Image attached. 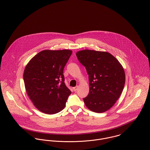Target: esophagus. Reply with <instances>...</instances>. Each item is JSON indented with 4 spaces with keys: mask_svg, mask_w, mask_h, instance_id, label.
Listing matches in <instances>:
<instances>
[{
    "mask_svg": "<svg viewBox=\"0 0 150 150\" xmlns=\"http://www.w3.org/2000/svg\"><path fill=\"white\" fill-rule=\"evenodd\" d=\"M78 86H76V87H73V90H74V91H76L77 90V89H78Z\"/></svg>",
    "mask_w": 150,
    "mask_h": 150,
    "instance_id": "obj_1",
    "label": "esophagus"
}]
</instances>
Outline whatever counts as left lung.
Returning <instances> with one entry per match:
<instances>
[{
    "mask_svg": "<svg viewBox=\"0 0 150 150\" xmlns=\"http://www.w3.org/2000/svg\"><path fill=\"white\" fill-rule=\"evenodd\" d=\"M76 57L88 74L89 93L83 98L85 105L96 113L110 109L124 89L125 75L116 58L107 52L85 50Z\"/></svg>",
    "mask_w": 150,
    "mask_h": 150,
    "instance_id": "1",
    "label": "left lung"
}]
</instances>
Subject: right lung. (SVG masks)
I'll use <instances>...</instances> for the list:
<instances>
[{
  "label": "right lung",
  "mask_w": 150,
  "mask_h": 150,
  "mask_svg": "<svg viewBox=\"0 0 150 150\" xmlns=\"http://www.w3.org/2000/svg\"><path fill=\"white\" fill-rule=\"evenodd\" d=\"M72 51L44 50L29 62L23 72L25 88L35 107L45 114L62 111L71 94L64 82L63 70Z\"/></svg>",
  "instance_id": "add662e5"
}]
</instances>
